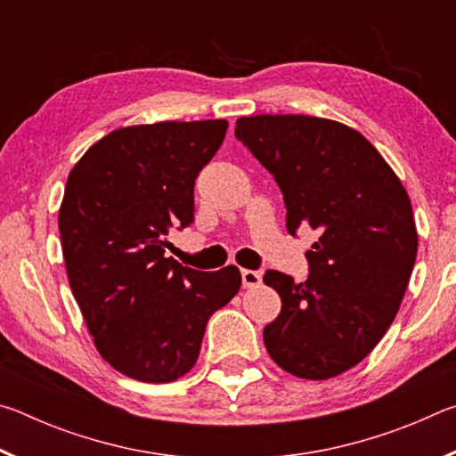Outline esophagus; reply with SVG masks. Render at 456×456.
<instances>
[{
    "mask_svg": "<svg viewBox=\"0 0 456 456\" xmlns=\"http://www.w3.org/2000/svg\"><path fill=\"white\" fill-rule=\"evenodd\" d=\"M241 281H243V288H257L261 283V275L257 272H253V269H243Z\"/></svg>",
    "mask_w": 456,
    "mask_h": 456,
    "instance_id": "esophagus-1",
    "label": "esophagus"
}]
</instances>
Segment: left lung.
Returning <instances> with one entry per match:
<instances>
[{
	"mask_svg": "<svg viewBox=\"0 0 456 456\" xmlns=\"http://www.w3.org/2000/svg\"><path fill=\"white\" fill-rule=\"evenodd\" d=\"M235 136L283 192L285 227L318 231L304 283L275 269L264 281L281 297L264 342L277 366L326 380L356 366L395 322L419 235L395 171L358 130L304 114L237 120Z\"/></svg>",
	"mask_w": 456,
	"mask_h": 456,
	"instance_id": "left-lung-1",
	"label": "left lung"
}]
</instances>
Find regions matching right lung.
<instances>
[{"label":"right lung","instance_id":"add662e5","mask_svg":"<svg viewBox=\"0 0 456 456\" xmlns=\"http://www.w3.org/2000/svg\"><path fill=\"white\" fill-rule=\"evenodd\" d=\"M227 120L112 130L68 176L58 227L68 281L108 364L141 382L195 366L207 322L241 288L235 265L197 272L165 257L168 229L195 219V179Z\"/></svg>","mask_w":456,"mask_h":456}]
</instances>
